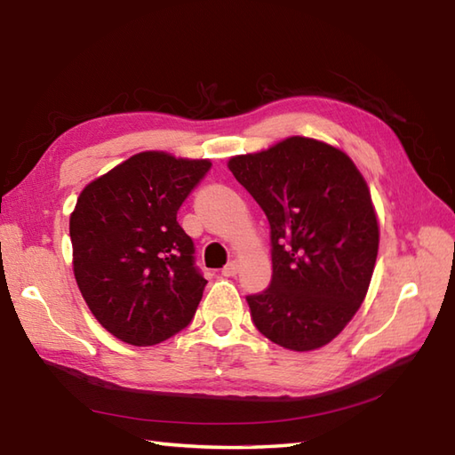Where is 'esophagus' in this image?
Segmentation results:
<instances>
[{"instance_id": "esophagus-1", "label": "esophagus", "mask_w": 455, "mask_h": 455, "mask_svg": "<svg viewBox=\"0 0 455 455\" xmlns=\"http://www.w3.org/2000/svg\"><path fill=\"white\" fill-rule=\"evenodd\" d=\"M238 274V264L236 262H228L225 267H222V275L227 277H233Z\"/></svg>"}]
</instances>
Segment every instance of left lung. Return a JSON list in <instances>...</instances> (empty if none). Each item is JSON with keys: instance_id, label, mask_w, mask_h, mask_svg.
Returning <instances> with one entry per match:
<instances>
[{"instance_id": "8db88e82", "label": "left lung", "mask_w": 455, "mask_h": 455, "mask_svg": "<svg viewBox=\"0 0 455 455\" xmlns=\"http://www.w3.org/2000/svg\"><path fill=\"white\" fill-rule=\"evenodd\" d=\"M266 212L272 282L248 295L267 340L307 352L342 332L371 282L379 227L354 162L331 144L291 137L228 162Z\"/></svg>"}]
</instances>
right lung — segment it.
<instances>
[{
    "label": "right lung",
    "mask_w": 455,
    "mask_h": 455,
    "mask_svg": "<svg viewBox=\"0 0 455 455\" xmlns=\"http://www.w3.org/2000/svg\"><path fill=\"white\" fill-rule=\"evenodd\" d=\"M209 170V160L140 152L80 193L70 217L74 275L119 340L152 346L193 321L207 279L178 211Z\"/></svg>",
    "instance_id": "add662e5"
}]
</instances>
